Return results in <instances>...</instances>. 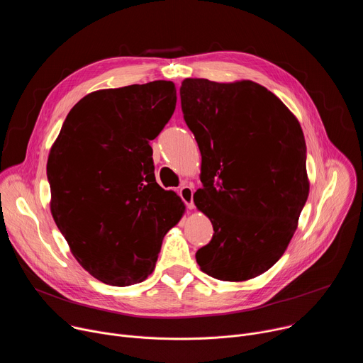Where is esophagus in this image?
Returning <instances> with one entry per match:
<instances>
[{
    "mask_svg": "<svg viewBox=\"0 0 363 363\" xmlns=\"http://www.w3.org/2000/svg\"><path fill=\"white\" fill-rule=\"evenodd\" d=\"M179 196L186 203V206H188L189 210L194 208V189H192V186L182 185L181 189H179Z\"/></svg>",
    "mask_w": 363,
    "mask_h": 363,
    "instance_id": "1",
    "label": "esophagus"
}]
</instances>
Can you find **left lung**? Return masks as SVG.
<instances>
[{
    "mask_svg": "<svg viewBox=\"0 0 363 363\" xmlns=\"http://www.w3.org/2000/svg\"><path fill=\"white\" fill-rule=\"evenodd\" d=\"M179 94L202 157L194 202L214 227L196 263L224 281L260 276L283 255L308 196L300 123L250 80L185 79Z\"/></svg>",
    "mask_w": 363,
    "mask_h": 363,
    "instance_id": "left-lung-1",
    "label": "left lung"
}]
</instances>
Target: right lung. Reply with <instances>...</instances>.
Wrapping results in <instances>:
<instances>
[{
  "instance_id": "right-lung-1",
  "label": "right lung",
  "mask_w": 363,
  "mask_h": 363,
  "mask_svg": "<svg viewBox=\"0 0 363 363\" xmlns=\"http://www.w3.org/2000/svg\"><path fill=\"white\" fill-rule=\"evenodd\" d=\"M175 105L167 80L93 91L50 150L51 214L76 260L106 284L143 281L184 214L181 198L155 179L150 147Z\"/></svg>"
}]
</instances>
